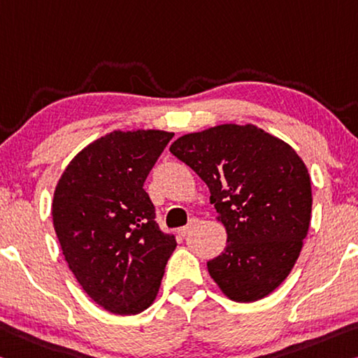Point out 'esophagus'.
Returning <instances> with one entry per match:
<instances>
[{"mask_svg":"<svg viewBox=\"0 0 358 358\" xmlns=\"http://www.w3.org/2000/svg\"><path fill=\"white\" fill-rule=\"evenodd\" d=\"M197 224H199V220H197V218H192L188 224L183 226V228H181V229L178 231V232H180V236H183V237H185V236H188L192 229H196V228H197Z\"/></svg>","mask_w":358,"mask_h":358,"instance_id":"1","label":"esophagus"}]
</instances>
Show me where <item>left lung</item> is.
Here are the masks:
<instances>
[{
    "instance_id": "1",
    "label": "left lung",
    "mask_w": 358,
    "mask_h": 358,
    "mask_svg": "<svg viewBox=\"0 0 358 358\" xmlns=\"http://www.w3.org/2000/svg\"><path fill=\"white\" fill-rule=\"evenodd\" d=\"M170 152L210 189L228 232L207 268L232 301L268 296L290 274L310 223V178L285 141L247 124H223L175 140Z\"/></svg>"
}]
</instances>
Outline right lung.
Returning a JSON list of instances; mask_svg holds the SVG:
<instances>
[{
    "label": "right lung",
    "instance_id": "1",
    "mask_svg": "<svg viewBox=\"0 0 358 358\" xmlns=\"http://www.w3.org/2000/svg\"><path fill=\"white\" fill-rule=\"evenodd\" d=\"M164 130L105 135L78 152L57 183L54 229L79 285L117 315L148 309L177 247L143 189L172 140Z\"/></svg>",
    "mask_w": 358,
    "mask_h": 358
}]
</instances>
